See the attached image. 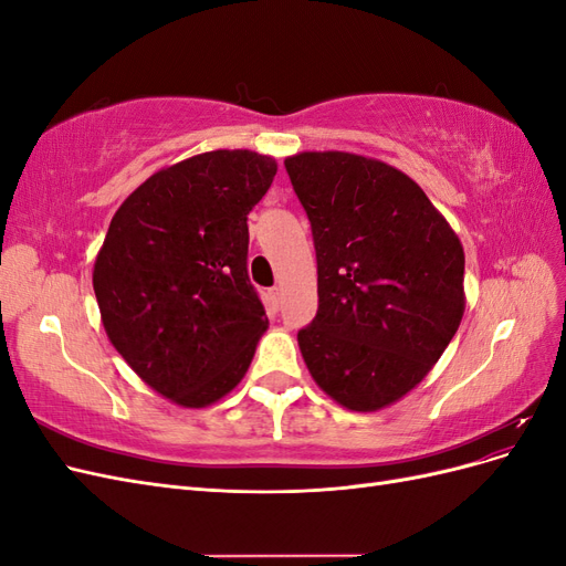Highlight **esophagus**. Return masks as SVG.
Returning a JSON list of instances; mask_svg holds the SVG:
<instances>
[{
  "mask_svg": "<svg viewBox=\"0 0 566 566\" xmlns=\"http://www.w3.org/2000/svg\"><path fill=\"white\" fill-rule=\"evenodd\" d=\"M269 302H271L273 310H281V304H283V287L281 285L269 290Z\"/></svg>",
  "mask_w": 566,
  "mask_h": 566,
  "instance_id": "esophagus-1",
  "label": "esophagus"
}]
</instances>
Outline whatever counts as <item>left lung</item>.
Wrapping results in <instances>:
<instances>
[{
    "label": "left lung",
    "instance_id": "1",
    "mask_svg": "<svg viewBox=\"0 0 566 566\" xmlns=\"http://www.w3.org/2000/svg\"><path fill=\"white\" fill-rule=\"evenodd\" d=\"M312 221L318 314L297 333L314 382L356 413L403 399L465 314V252L401 169L347 150L285 158Z\"/></svg>",
    "mask_w": 566,
    "mask_h": 566
}]
</instances>
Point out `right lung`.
Returning a JSON list of instances; mask_svg holds the SVG:
<instances>
[{
	"mask_svg": "<svg viewBox=\"0 0 566 566\" xmlns=\"http://www.w3.org/2000/svg\"><path fill=\"white\" fill-rule=\"evenodd\" d=\"M279 163L248 148L158 169L119 205L94 262L101 323L160 397L205 408L245 378L269 328L248 279V214Z\"/></svg>",
	"mask_w": 566,
	"mask_h": 566,
	"instance_id": "obj_1",
	"label": "right lung"
}]
</instances>
